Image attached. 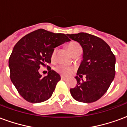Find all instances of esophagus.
<instances>
[{"mask_svg": "<svg viewBox=\"0 0 127 127\" xmlns=\"http://www.w3.org/2000/svg\"><path fill=\"white\" fill-rule=\"evenodd\" d=\"M66 78L65 77H64V76H63V75H61V80H66Z\"/></svg>", "mask_w": 127, "mask_h": 127, "instance_id": "1", "label": "esophagus"}]
</instances>
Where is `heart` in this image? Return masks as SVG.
Instances as JSON below:
<instances>
[{"label":"heart","instance_id":"heart-1","mask_svg":"<svg viewBox=\"0 0 127 127\" xmlns=\"http://www.w3.org/2000/svg\"><path fill=\"white\" fill-rule=\"evenodd\" d=\"M66 47L72 56L75 53L77 52L78 50L82 49L81 45L75 41L69 43V44L66 45ZM56 49L54 48L51 53V59L52 60H54L56 57ZM55 71L58 73L63 75H69L73 71V69L71 67H69V66H66L64 65H61H61L56 66Z\"/></svg>","mask_w":127,"mask_h":127}]
</instances>
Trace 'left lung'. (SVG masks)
<instances>
[{"label":"left lung","mask_w":127,"mask_h":127,"mask_svg":"<svg viewBox=\"0 0 127 127\" xmlns=\"http://www.w3.org/2000/svg\"><path fill=\"white\" fill-rule=\"evenodd\" d=\"M83 48V61L76 76L77 85L70 89L73 98L83 103H93L103 96L114 79L116 58L108 44L98 36L86 33L67 34Z\"/></svg>","instance_id":"left-lung-1"}]
</instances>
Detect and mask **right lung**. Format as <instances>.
I'll return each mask as SVG.
<instances>
[{
  "mask_svg": "<svg viewBox=\"0 0 127 127\" xmlns=\"http://www.w3.org/2000/svg\"><path fill=\"white\" fill-rule=\"evenodd\" d=\"M70 41L64 34L41 29L25 35L15 44L9 59L10 78L26 101L36 103L52 96L61 76L47 64L51 63L52 50ZM46 66L48 74L43 77L39 68Z\"/></svg>",
  "mask_w": 127,
  "mask_h": 127,
  "instance_id": "1",
  "label": "right lung"
}]
</instances>
